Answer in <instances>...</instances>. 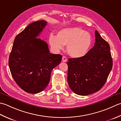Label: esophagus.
<instances>
[{"label": "esophagus", "mask_w": 121, "mask_h": 121, "mask_svg": "<svg viewBox=\"0 0 121 121\" xmlns=\"http://www.w3.org/2000/svg\"><path fill=\"white\" fill-rule=\"evenodd\" d=\"M62 60H63V61H64V62H66L67 60V59L65 57V56H64L62 57Z\"/></svg>", "instance_id": "esophagus-1"}]
</instances>
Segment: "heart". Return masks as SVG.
<instances>
[{
  "mask_svg": "<svg viewBox=\"0 0 121 121\" xmlns=\"http://www.w3.org/2000/svg\"><path fill=\"white\" fill-rule=\"evenodd\" d=\"M49 42L54 51H59L66 45L67 53L73 58H80L87 53L91 45V34L77 27L66 28L58 32L57 36L51 35Z\"/></svg>",
  "mask_w": 121,
  "mask_h": 121,
  "instance_id": "obj_1",
  "label": "heart"
}]
</instances>
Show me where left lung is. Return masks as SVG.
<instances>
[{
  "label": "left lung",
  "mask_w": 121,
  "mask_h": 121,
  "mask_svg": "<svg viewBox=\"0 0 121 121\" xmlns=\"http://www.w3.org/2000/svg\"><path fill=\"white\" fill-rule=\"evenodd\" d=\"M95 45L85 56L69 58L68 85L73 91L87 95L98 91L106 82L113 66L109 43L95 31Z\"/></svg>",
  "instance_id": "1"
}]
</instances>
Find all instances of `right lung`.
Wrapping results in <instances>:
<instances>
[{
	"instance_id": "1",
	"label": "right lung",
	"mask_w": 121,
	"mask_h": 121,
	"mask_svg": "<svg viewBox=\"0 0 121 121\" xmlns=\"http://www.w3.org/2000/svg\"><path fill=\"white\" fill-rule=\"evenodd\" d=\"M47 24L45 20L29 24L16 36L10 54L11 75L26 92L39 93L48 85L53 68L60 64L62 56L50 53L45 41L36 38Z\"/></svg>"
}]
</instances>
